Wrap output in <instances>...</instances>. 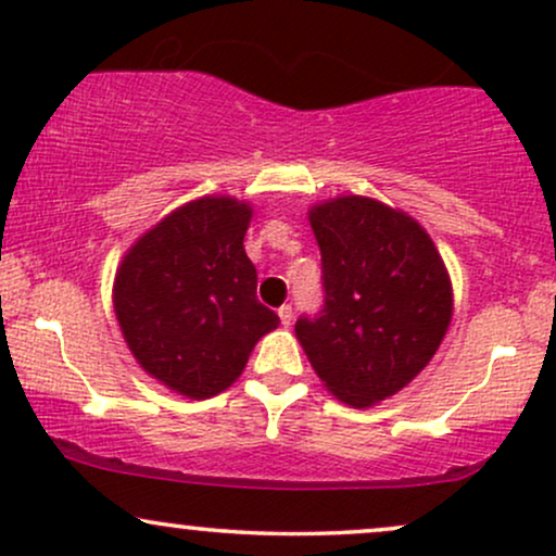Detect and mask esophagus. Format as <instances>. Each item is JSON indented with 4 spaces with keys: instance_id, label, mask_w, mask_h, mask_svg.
Here are the masks:
<instances>
[{
    "instance_id": "obj_1",
    "label": "esophagus",
    "mask_w": 556,
    "mask_h": 556,
    "mask_svg": "<svg viewBox=\"0 0 556 556\" xmlns=\"http://www.w3.org/2000/svg\"><path fill=\"white\" fill-rule=\"evenodd\" d=\"M277 314H279V321H282V327H290V324H292V305H282V308H279L277 311Z\"/></svg>"
}]
</instances>
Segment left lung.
Instances as JSON below:
<instances>
[{
	"label": "left lung",
	"mask_w": 556,
	"mask_h": 556,
	"mask_svg": "<svg viewBox=\"0 0 556 556\" xmlns=\"http://www.w3.org/2000/svg\"><path fill=\"white\" fill-rule=\"evenodd\" d=\"M311 227L324 305L298 318L295 334L329 392L368 407L433 358L452 318L450 277L426 229L374 198L321 203Z\"/></svg>",
	"instance_id": "8db88e82"
}]
</instances>
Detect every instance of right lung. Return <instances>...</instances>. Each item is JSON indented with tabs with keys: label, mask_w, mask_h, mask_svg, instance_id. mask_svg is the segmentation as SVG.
<instances>
[{
	"label": "right lung",
	"mask_w": 556,
	"mask_h": 556,
	"mask_svg": "<svg viewBox=\"0 0 556 556\" xmlns=\"http://www.w3.org/2000/svg\"><path fill=\"white\" fill-rule=\"evenodd\" d=\"M251 206L198 198L130 248L114 279L127 348L164 387L193 400L225 392L279 316L256 298L245 256Z\"/></svg>",
	"instance_id": "right-lung-1"
}]
</instances>
